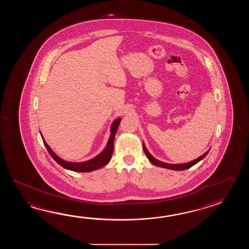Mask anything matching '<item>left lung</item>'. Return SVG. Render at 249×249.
<instances>
[{
  "instance_id": "left-lung-1",
  "label": "left lung",
  "mask_w": 249,
  "mask_h": 249,
  "mask_svg": "<svg viewBox=\"0 0 249 249\" xmlns=\"http://www.w3.org/2000/svg\"><path fill=\"white\" fill-rule=\"evenodd\" d=\"M142 145L144 152L146 153V156L148 157V160H149L152 164H155V165H157V166L164 167V168H167V169L176 170V171H182V170L189 169V168H191V166H193L194 164H196V163H198L200 160L204 159V158L207 156V153H208V151H207L206 153L204 154V155H202L201 157H199L198 159H195V160H193V161H191V162H189V163H186V164H167V163L161 162V161H159L158 159H155L153 156L148 152V149L146 148L145 145H144V143H143Z\"/></svg>"
}]
</instances>
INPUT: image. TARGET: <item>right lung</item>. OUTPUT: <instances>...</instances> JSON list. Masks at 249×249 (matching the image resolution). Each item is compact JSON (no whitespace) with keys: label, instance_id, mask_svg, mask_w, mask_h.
I'll list each match as a JSON object with an SVG mask.
<instances>
[{"label":"right lung","instance_id":"right-lung-1","mask_svg":"<svg viewBox=\"0 0 249 249\" xmlns=\"http://www.w3.org/2000/svg\"><path fill=\"white\" fill-rule=\"evenodd\" d=\"M121 120H122L121 118H117V120L114 121V123L112 124L111 135L109 137L105 149L101 154H99L96 158L90 159L89 161H86V162H82V163L67 162L63 159L58 158V156L52 150V148L48 146L47 143L45 142V141L42 137V141L44 143V146L47 148L48 152L52 156V158L64 168L74 171V172H91L93 170L100 169L109 162V160L111 159L112 153H113V149H114V139L116 136V132H117V128L119 126V124L121 122ZM41 136H42V134H41Z\"/></svg>","mask_w":249,"mask_h":249}]
</instances>
